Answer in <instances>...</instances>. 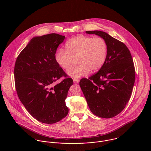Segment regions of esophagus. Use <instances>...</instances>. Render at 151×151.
Instances as JSON below:
<instances>
[{
    "label": "esophagus",
    "instance_id": "34e87169",
    "mask_svg": "<svg viewBox=\"0 0 151 151\" xmlns=\"http://www.w3.org/2000/svg\"><path fill=\"white\" fill-rule=\"evenodd\" d=\"M73 81H74V83H76V84H78V82H79V80L77 79V78H74V79H73Z\"/></svg>",
    "mask_w": 151,
    "mask_h": 151
}]
</instances>
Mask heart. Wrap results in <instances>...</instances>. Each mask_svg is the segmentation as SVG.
I'll return each instance as SVG.
<instances>
[{"label": "heart", "instance_id": "obj_1", "mask_svg": "<svg viewBox=\"0 0 151 151\" xmlns=\"http://www.w3.org/2000/svg\"><path fill=\"white\" fill-rule=\"evenodd\" d=\"M66 50L58 49L55 53V60L60 67L68 70L77 58L78 65L68 71L74 78L86 76L89 71H96L104 65L108 56L106 41L102 37L77 35L65 43Z\"/></svg>", "mask_w": 151, "mask_h": 151}]
</instances>
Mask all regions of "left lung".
Returning <instances> with one entry per match:
<instances>
[{
    "label": "left lung",
    "mask_w": 151,
    "mask_h": 151,
    "mask_svg": "<svg viewBox=\"0 0 151 151\" xmlns=\"http://www.w3.org/2000/svg\"><path fill=\"white\" fill-rule=\"evenodd\" d=\"M86 33L106 41L108 56L98 72L81 79L80 86L91 111L98 117L111 118L122 111L130 99L135 78L133 60L127 46L106 32Z\"/></svg>",
    "instance_id": "1"
}]
</instances>
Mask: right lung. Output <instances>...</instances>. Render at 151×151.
<instances>
[{"label":"right lung","mask_w":151,"mask_h":151,"mask_svg":"<svg viewBox=\"0 0 151 151\" xmlns=\"http://www.w3.org/2000/svg\"><path fill=\"white\" fill-rule=\"evenodd\" d=\"M65 37L49 34L33 38L16 60L14 75L18 96L29 113L46 124L57 123L67 115L65 99L73 80L55 60ZM60 83H55L60 78Z\"/></svg>","instance_id":"add662e5"}]
</instances>
